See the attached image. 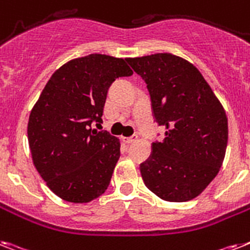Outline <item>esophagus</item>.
<instances>
[{"instance_id":"esophagus-1","label":"esophagus","mask_w":250,"mask_h":250,"mask_svg":"<svg viewBox=\"0 0 250 250\" xmlns=\"http://www.w3.org/2000/svg\"><path fill=\"white\" fill-rule=\"evenodd\" d=\"M123 141H125V144L135 143V141H137V136H131V137H123Z\"/></svg>"}]
</instances>
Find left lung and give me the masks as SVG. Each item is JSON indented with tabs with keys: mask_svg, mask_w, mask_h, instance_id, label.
<instances>
[{
	"mask_svg": "<svg viewBox=\"0 0 250 250\" xmlns=\"http://www.w3.org/2000/svg\"><path fill=\"white\" fill-rule=\"evenodd\" d=\"M145 81L164 140L140 164L144 184L167 202L196 198L220 171L229 137L224 107L202 73L172 54L127 59ZM159 136V133H158Z\"/></svg>",
	"mask_w": 250,
	"mask_h": 250,
	"instance_id": "obj_1",
	"label": "left lung"
}]
</instances>
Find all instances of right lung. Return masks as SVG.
Segmentation results:
<instances>
[{"instance_id":"add662e5","label":"right lung","mask_w":250,"mask_h":250,"mask_svg":"<svg viewBox=\"0 0 250 250\" xmlns=\"http://www.w3.org/2000/svg\"><path fill=\"white\" fill-rule=\"evenodd\" d=\"M132 73L123 59L91 54L64 64L44 86L30 111L28 141L38 173L59 198L88 203L110 184L119 140L91 125L103 123L111 83Z\"/></svg>"}]
</instances>
